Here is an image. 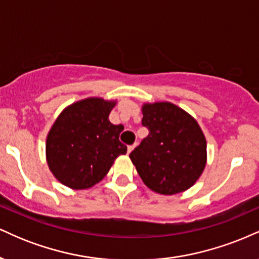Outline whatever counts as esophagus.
<instances>
[{
  "instance_id": "34e87169",
  "label": "esophagus",
  "mask_w": 259,
  "mask_h": 259,
  "mask_svg": "<svg viewBox=\"0 0 259 259\" xmlns=\"http://www.w3.org/2000/svg\"><path fill=\"white\" fill-rule=\"evenodd\" d=\"M135 147H136V144H135V145H132V146L127 147V153H132V151H133Z\"/></svg>"
}]
</instances>
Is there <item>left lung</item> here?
<instances>
[{
    "label": "left lung",
    "instance_id": "left-lung-1",
    "mask_svg": "<svg viewBox=\"0 0 259 259\" xmlns=\"http://www.w3.org/2000/svg\"><path fill=\"white\" fill-rule=\"evenodd\" d=\"M148 136L130 153L144 184L160 195L186 191L207 163V141L192 115L170 102L142 105Z\"/></svg>",
    "mask_w": 259,
    "mask_h": 259
}]
</instances>
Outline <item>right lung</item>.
Instances as JSON below:
<instances>
[{
  "mask_svg": "<svg viewBox=\"0 0 259 259\" xmlns=\"http://www.w3.org/2000/svg\"><path fill=\"white\" fill-rule=\"evenodd\" d=\"M117 101L89 97L65 107L46 139V160L53 177L73 190L90 189L106 177L117 157L123 125L109 121Z\"/></svg>",
  "mask_w": 259,
  "mask_h": 259,
  "instance_id": "obj_1",
  "label": "right lung"
}]
</instances>
